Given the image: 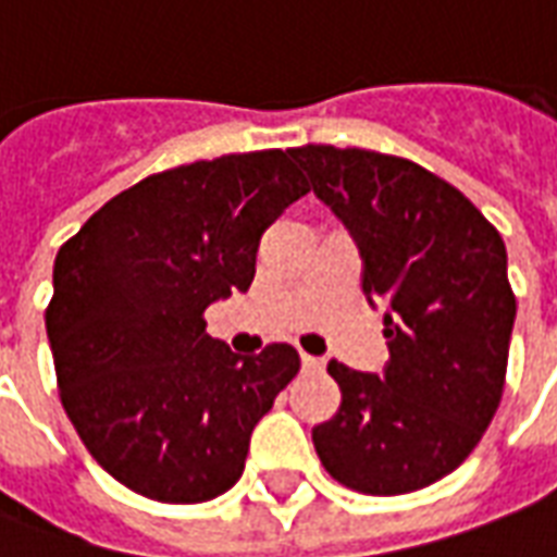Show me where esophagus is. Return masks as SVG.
<instances>
[{"mask_svg": "<svg viewBox=\"0 0 557 557\" xmlns=\"http://www.w3.org/2000/svg\"><path fill=\"white\" fill-rule=\"evenodd\" d=\"M325 367V361L322 358H313V355H301V370L304 373H319Z\"/></svg>", "mask_w": 557, "mask_h": 557, "instance_id": "esophagus-1", "label": "esophagus"}]
</instances>
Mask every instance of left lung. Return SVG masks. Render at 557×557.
I'll list each match as a JSON object with an SVG mask.
<instances>
[{
  "instance_id": "obj_1",
  "label": "left lung",
  "mask_w": 557,
  "mask_h": 557,
  "mask_svg": "<svg viewBox=\"0 0 557 557\" xmlns=\"http://www.w3.org/2000/svg\"><path fill=\"white\" fill-rule=\"evenodd\" d=\"M292 158L358 244L367 301L387 304L385 373L327 363L343 403L313 430L315 454L363 495L423 490L466 462L502 403L516 319L502 235L406 158L334 146Z\"/></svg>"
}]
</instances>
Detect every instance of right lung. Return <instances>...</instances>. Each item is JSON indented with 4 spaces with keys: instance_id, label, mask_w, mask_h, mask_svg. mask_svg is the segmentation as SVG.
Wrapping results in <instances>:
<instances>
[{
    "instance_id": "1",
    "label": "right lung",
    "mask_w": 557,
    "mask_h": 557,
    "mask_svg": "<svg viewBox=\"0 0 557 557\" xmlns=\"http://www.w3.org/2000/svg\"><path fill=\"white\" fill-rule=\"evenodd\" d=\"M307 190L292 151L196 160L113 196L62 244L47 307L62 406L127 490L199 504L238 483L301 361L286 343L235 355L202 313L250 289L262 232Z\"/></svg>"
}]
</instances>
